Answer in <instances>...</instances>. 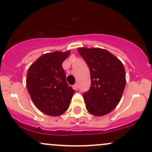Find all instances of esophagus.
<instances>
[{
    "mask_svg": "<svg viewBox=\"0 0 152 152\" xmlns=\"http://www.w3.org/2000/svg\"><path fill=\"white\" fill-rule=\"evenodd\" d=\"M74 88L75 90H78V86L77 83H75L74 86Z\"/></svg>",
    "mask_w": 152,
    "mask_h": 152,
    "instance_id": "1",
    "label": "esophagus"
}]
</instances>
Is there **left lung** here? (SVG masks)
Instances as JSON below:
<instances>
[{"instance_id":"left-lung-1","label":"left lung","mask_w":152,"mask_h":152,"mask_svg":"<svg viewBox=\"0 0 152 152\" xmlns=\"http://www.w3.org/2000/svg\"><path fill=\"white\" fill-rule=\"evenodd\" d=\"M78 51L90 70V89L83 93L87 111L96 116L109 114L119 103L126 86L123 64L102 48L82 47Z\"/></svg>"}]
</instances>
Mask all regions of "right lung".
I'll list each match as a JSON object with an SVG mask.
<instances>
[{
    "instance_id": "obj_1",
    "label": "right lung",
    "mask_w": 152,
    "mask_h": 152,
    "mask_svg": "<svg viewBox=\"0 0 152 152\" xmlns=\"http://www.w3.org/2000/svg\"><path fill=\"white\" fill-rule=\"evenodd\" d=\"M70 54L55 51L40 56L29 67L26 87L35 106L53 116L65 113L75 91L66 82L62 64Z\"/></svg>"
}]
</instances>
